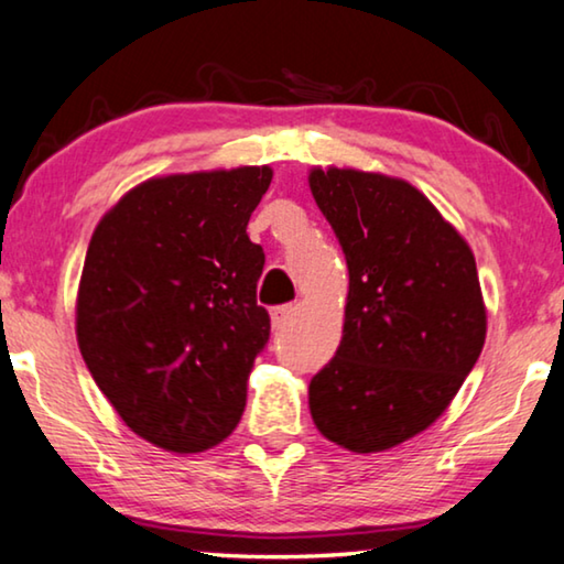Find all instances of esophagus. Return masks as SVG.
Listing matches in <instances>:
<instances>
[{
    "label": "esophagus",
    "instance_id": "34e87169",
    "mask_svg": "<svg viewBox=\"0 0 564 564\" xmlns=\"http://www.w3.org/2000/svg\"><path fill=\"white\" fill-rule=\"evenodd\" d=\"M296 314V306L293 304H285V306H275V308H271V324H273V329H281V326L289 322V318Z\"/></svg>",
    "mask_w": 564,
    "mask_h": 564
}]
</instances>
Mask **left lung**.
Listing matches in <instances>:
<instances>
[{
  "label": "left lung",
  "instance_id": "1",
  "mask_svg": "<svg viewBox=\"0 0 564 564\" xmlns=\"http://www.w3.org/2000/svg\"><path fill=\"white\" fill-rule=\"evenodd\" d=\"M308 187L349 268L336 355L308 384L318 433L380 453L431 427L486 341L474 250L413 184L311 166Z\"/></svg>",
  "mask_w": 564,
  "mask_h": 564
}]
</instances>
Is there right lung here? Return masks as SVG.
<instances>
[{
  "label": "right lung",
  "mask_w": 564,
  "mask_h": 564,
  "mask_svg": "<svg viewBox=\"0 0 564 564\" xmlns=\"http://www.w3.org/2000/svg\"><path fill=\"white\" fill-rule=\"evenodd\" d=\"M273 170L164 174L100 217L75 299V336L131 433L202 453L238 427L271 318L248 220Z\"/></svg>",
  "instance_id": "1"
}]
</instances>
